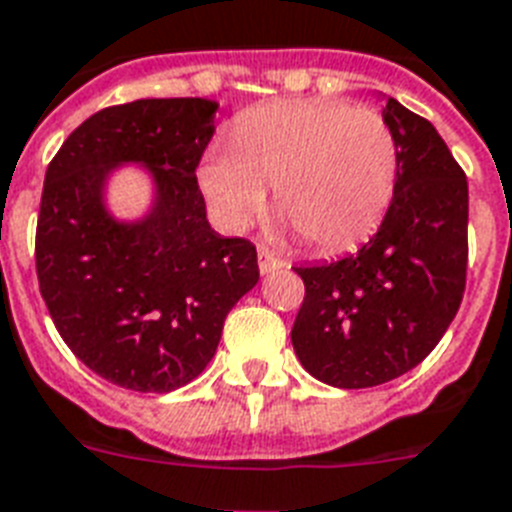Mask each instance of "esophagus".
<instances>
[{
	"instance_id": "1",
	"label": "esophagus",
	"mask_w": 512,
	"mask_h": 512,
	"mask_svg": "<svg viewBox=\"0 0 512 512\" xmlns=\"http://www.w3.org/2000/svg\"><path fill=\"white\" fill-rule=\"evenodd\" d=\"M285 266V261L277 256V253L266 251V248H259V272L261 274H269L274 272V269H282Z\"/></svg>"
}]
</instances>
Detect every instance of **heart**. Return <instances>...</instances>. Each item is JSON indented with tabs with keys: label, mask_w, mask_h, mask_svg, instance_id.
<instances>
[{
	"label": "heart",
	"mask_w": 512,
	"mask_h": 512,
	"mask_svg": "<svg viewBox=\"0 0 512 512\" xmlns=\"http://www.w3.org/2000/svg\"><path fill=\"white\" fill-rule=\"evenodd\" d=\"M398 183V141L382 114L329 99H285L253 107L198 167V185L222 230L243 232L261 217L266 185L274 204L316 251L356 246L384 217Z\"/></svg>",
	"instance_id": "b5f03b06"
}]
</instances>
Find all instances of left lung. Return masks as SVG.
I'll return each instance as SVG.
<instances>
[{"instance_id":"obj_1","label":"left lung","mask_w":512,"mask_h":512,"mask_svg":"<svg viewBox=\"0 0 512 512\" xmlns=\"http://www.w3.org/2000/svg\"><path fill=\"white\" fill-rule=\"evenodd\" d=\"M398 183L377 235L340 261L295 266L306 298L295 356L319 382L363 390L398 379L458 314L468 266V183L442 135L387 99Z\"/></svg>"}]
</instances>
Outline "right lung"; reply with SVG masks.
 <instances>
[{
  "instance_id": "obj_1",
  "label": "right lung",
  "mask_w": 512,
  "mask_h": 512,
  "mask_svg": "<svg viewBox=\"0 0 512 512\" xmlns=\"http://www.w3.org/2000/svg\"><path fill=\"white\" fill-rule=\"evenodd\" d=\"M217 101L138 99L91 114L49 164L36 274L67 348L101 379L172 392L206 369L230 308L259 282L256 246L211 230L196 167ZM141 163L155 201L135 223L106 209L112 169Z\"/></svg>"
}]
</instances>
